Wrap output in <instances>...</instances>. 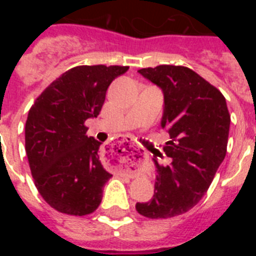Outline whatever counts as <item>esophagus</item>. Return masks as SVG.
Here are the masks:
<instances>
[{
  "label": "esophagus",
  "mask_w": 256,
  "mask_h": 256,
  "mask_svg": "<svg viewBox=\"0 0 256 256\" xmlns=\"http://www.w3.org/2000/svg\"><path fill=\"white\" fill-rule=\"evenodd\" d=\"M123 139V142H120V140ZM124 142H126V144H128V146H130V148H133V150H136V151H138V152H142V148H140V146H137V144H133V142H130V141H126V138H116V141H114V144H116V146H124V144H124ZM123 150H126V148H123Z\"/></svg>",
  "instance_id": "1"
}]
</instances>
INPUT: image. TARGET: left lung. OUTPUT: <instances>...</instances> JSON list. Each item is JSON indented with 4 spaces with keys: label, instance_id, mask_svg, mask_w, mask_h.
<instances>
[{
    "label": "left lung",
    "instance_id": "8db88e82",
    "mask_svg": "<svg viewBox=\"0 0 256 256\" xmlns=\"http://www.w3.org/2000/svg\"><path fill=\"white\" fill-rule=\"evenodd\" d=\"M138 73L164 96L160 126L170 137L164 146L170 164L152 159L156 192L136 209L151 219L172 218L188 212L206 194L227 152L230 116L224 96L188 68L160 65Z\"/></svg>",
    "mask_w": 256,
    "mask_h": 256
}]
</instances>
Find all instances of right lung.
<instances>
[{
    "mask_svg": "<svg viewBox=\"0 0 256 256\" xmlns=\"http://www.w3.org/2000/svg\"><path fill=\"white\" fill-rule=\"evenodd\" d=\"M128 66L82 65L65 72L36 100L26 123V151L36 187L47 204L70 216L98 208L112 174L101 164V142L84 122L100 114L110 83Z\"/></svg>",
    "mask_w": 256,
    "mask_h": 256,
    "instance_id": "obj_1",
    "label": "right lung"
}]
</instances>
